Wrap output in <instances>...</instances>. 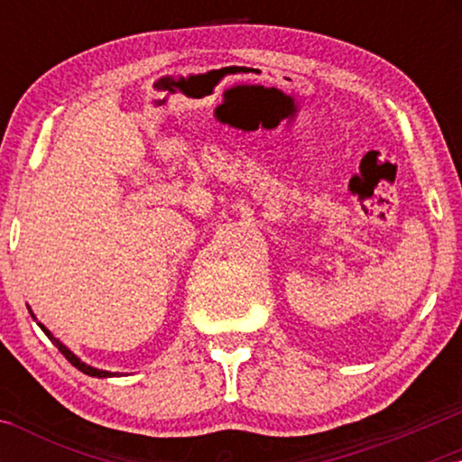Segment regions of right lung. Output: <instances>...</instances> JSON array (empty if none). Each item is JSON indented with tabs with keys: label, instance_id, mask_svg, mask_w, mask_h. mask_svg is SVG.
I'll return each instance as SVG.
<instances>
[{
	"label": "right lung",
	"instance_id": "obj_1",
	"mask_svg": "<svg viewBox=\"0 0 462 462\" xmlns=\"http://www.w3.org/2000/svg\"><path fill=\"white\" fill-rule=\"evenodd\" d=\"M31 315H33V313H31ZM40 328H42V330H43V334H46V337H48L50 340H52V343H54L56 346H59V351L62 353V356H65V357L69 359V362H71V364L75 365V368H78V370H81V372H84V374H88V376H98V378H105V376H113V374H111V372H105V370H97V368H92V365H88V364H84V362H79V359H78V357H75V356H73V353H71V351H69L65 345H62V343H59V340H56V338L52 337V334H50V330H48V328H46V326H42V324H40Z\"/></svg>",
	"mask_w": 462,
	"mask_h": 462
}]
</instances>
